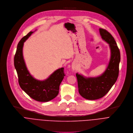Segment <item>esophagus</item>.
<instances>
[{
    "mask_svg": "<svg viewBox=\"0 0 133 133\" xmlns=\"http://www.w3.org/2000/svg\"><path fill=\"white\" fill-rule=\"evenodd\" d=\"M72 69H73V70H75V68L74 66H72Z\"/></svg>",
    "mask_w": 133,
    "mask_h": 133,
    "instance_id": "obj_1",
    "label": "esophagus"
}]
</instances>
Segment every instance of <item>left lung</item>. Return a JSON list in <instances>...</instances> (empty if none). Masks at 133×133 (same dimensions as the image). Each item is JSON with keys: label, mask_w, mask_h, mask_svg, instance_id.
<instances>
[{"label": "left lung", "mask_w": 133, "mask_h": 133, "mask_svg": "<svg viewBox=\"0 0 133 133\" xmlns=\"http://www.w3.org/2000/svg\"><path fill=\"white\" fill-rule=\"evenodd\" d=\"M99 33L111 48V57L108 67L102 75L96 77L86 78L76 74L79 94L90 100L99 99L107 94L116 82L119 74L121 55L117 43L107 30L100 28Z\"/></svg>", "instance_id": "left-lung-1"}]
</instances>
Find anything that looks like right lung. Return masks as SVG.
Returning a JSON list of instances; mask_svg holds the SVG:
<instances>
[{
    "label": "right lung",
    "instance_id": "right-lung-1",
    "mask_svg": "<svg viewBox=\"0 0 133 133\" xmlns=\"http://www.w3.org/2000/svg\"><path fill=\"white\" fill-rule=\"evenodd\" d=\"M33 32L30 31L19 42L14 57V65L22 90L37 101L48 102L59 94V86L65 76L64 68L58 69L44 81L37 80L30 75L23 60L22 48L24 42Z\"/></svg>",
    "mask_w": 133,
    "mask_h": 133
}]
</instances>
